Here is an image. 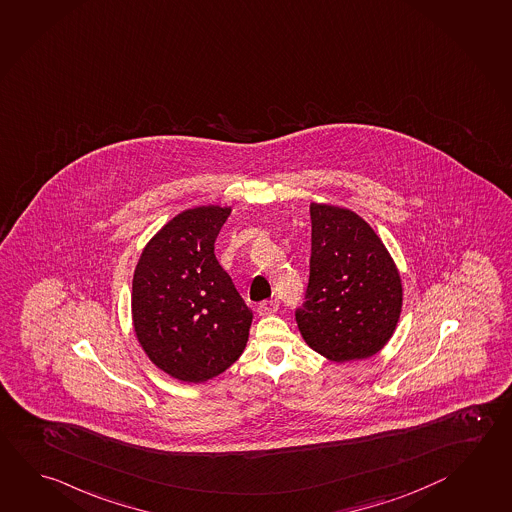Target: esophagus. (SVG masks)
<instances>
[{
	"label": "esophagus",
	"mask_w": 512,
	"mask_h": 512,
	"mask_svg": "<svg viewBox=\"0 0 512 512\" xmlns=\"http://www.w3.org/2000/svg\"><path fill=\"white\" fill-rule=\"evenodd\" d=\"M278 308V301H274V299H265V301H261L260 305H258V314H260V316H272V314H276V312H278Z\"/></svg>",
	"instance_id": "obj_1"
}]
</instances>
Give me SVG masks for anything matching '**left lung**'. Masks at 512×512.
<instances>
[{
  "label": "left lung",
  "mask_w": 512,
  "mask_h": 512,
  "mask_svg": "<svg viewBox=\"0 0 512 512\" xmlns=\"http://www.w3.org/2000/svg\"><path fill=\"white\" fill-rule=\"evenodd\" d=\"M310 218V278L305 301L296 308L299 332L310 348L335 363L372 357L399 321V270L359 214L312 204Z\"/></svg>",
  "instance_id": "1"
}]
</instances>
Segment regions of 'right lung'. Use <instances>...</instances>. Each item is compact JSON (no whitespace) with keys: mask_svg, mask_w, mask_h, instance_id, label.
<instances>
[{"mask_svg":"<svg viewBox=\"0 0 512 512\" xmlns=\"http://www.w3.org/2000/svg\"><path fill=\"white\" fill-rule=\"evenodd\" d=\"M231 213L202 205L175 216L140 254L131 314L140 346L178 381L204 382L243 354L252 310L214 256Z\"/></svg>","mask_w":512,"mask_h":512,"instance_id":"add662e5","label":"right lung"}]
</instances>
